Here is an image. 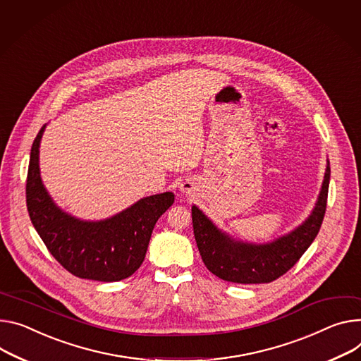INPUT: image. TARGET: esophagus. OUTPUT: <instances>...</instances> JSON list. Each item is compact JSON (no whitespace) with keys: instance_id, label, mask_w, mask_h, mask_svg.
<instances>
[{"instance_id":"1","label":"esophagus","mask_w":361,"mask_h":361,"mask_svg":"<svg viewBox=\"0 0 361 361\" xmlns=\"http://www.w3.org/2000/svg\"><path fill=\"white\" fill-rule=\"evenodd\" d=\"M179 189H180V192L185 193V195L192 197V193L195 192V189H197V183L193 182V180H190V179H186V180H183V182L179 185Z\"/></svg>"}]
</instances>
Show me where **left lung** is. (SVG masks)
<instances>
[{
    "instance_id": "obj_1",
    "label": "left lung",
    "mask_w": 361,
    "mask_h": 361,
    "mask_svg": "<svg viewBox=\"0 0 361 361\" xmlns=\"http://www.w3.org/2000/svg\"><path fill=\"white\" fill-rule=\"evenodd\" d=\"M329 175L326 160L322 186L310 216L290 233L263 244L233 238L219 230L197 205H192L193 234L207 269L219 279L243 285L269 283L285 274L308 250L321 228Z\"/></svg>"
}]
</instances>
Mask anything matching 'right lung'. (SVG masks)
I'll list each match as a JSON object with an SVG mask.
<instances>
[{"instance_id": "right-lung-1", "label": "right lung", "mask_w": 361, "mask_h": 361, "mask_svg": "<svg viewBox=\"0 0 361 361\" xmlns=\"http://www.w3.org/2000/svg\"><path fill=\"white\" fill-rule=\"evenodd\" d=\"M46 124L35 138L25 201L32 223L47 250L68 271L98 282H117L142 266L153 228L175 201L172 192L138 200L121 212L101 219L76 218L53 202L39 166V147Z\"/></svg>"}]
</instances>
